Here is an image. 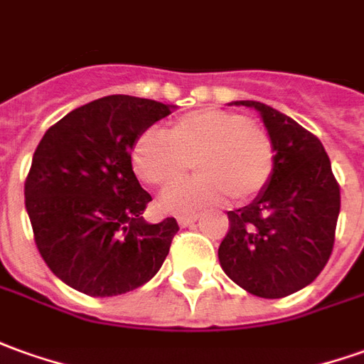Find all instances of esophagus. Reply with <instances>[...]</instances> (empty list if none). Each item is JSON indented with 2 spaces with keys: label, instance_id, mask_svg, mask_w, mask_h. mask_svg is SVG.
Returning <instances> with one entry per match:
<instances>
[{
  "label": "esophagus",
  "instance_id": "34e87169",
  "mask_svg": "<svg viewBox=\"0 0 364 364\" xmlns=\"http://www.w3.org/2000/svg\"><path fill=\"white\" fill-rule=\"evenodd\" d=\"M198 218H200V214H198V212H192V214H180L176 220L180 225H190L192 222H196Z\"/></svg>",
  "mask_w": 364,
  "mask_h": 364
}]
</instances>
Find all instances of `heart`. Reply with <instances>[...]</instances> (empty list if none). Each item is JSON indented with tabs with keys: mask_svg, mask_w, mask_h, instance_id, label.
Instances as JSON below:
<instances>
[{
	"mask_svg": "<svg viewBox=\"0 0 364 364\" xmlns=\"http://www.w3.org/2000/svg\"><path fill=\"white\" fill-rule=\"evenodd\" d=\"M168 139L144 130L132 144L130 160L136 176L168 190L180 184L194 164L192 182L166 192L160 206L170 212L224 204H242L269 184L277 150L269 130L232 110L202 109L170 122Z\"/></svg>",
	"mask_w": 364,
	"mask_h": 364,
	"instance_id": "heart-1",
	"label": "heart"
}]
</instances>
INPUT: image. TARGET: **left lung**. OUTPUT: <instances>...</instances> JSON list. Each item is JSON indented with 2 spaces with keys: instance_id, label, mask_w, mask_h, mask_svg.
Returning a JSON list of instances; mask_svg holds the SVG:
<instances>
[{
  "instance_id": "left-lung-1",
  "label": "left lung",
  "mask_w": 364,
  "mask_h": 364,
  "mask_svg": "<svg viewBox=\"0 0 364 364\" xmlns=\"http://www.w3.org/2000/svg\"><path fill=\"white\" fill-rule=\"evenodd\" d=\"M259 110L277 162L269 184L250 206L228 212L230 228L218 257L225 275L245 291L279 299L323 272L335 244L341 188L321 140L279 110Z\"/></svg>"
}]
</instances>
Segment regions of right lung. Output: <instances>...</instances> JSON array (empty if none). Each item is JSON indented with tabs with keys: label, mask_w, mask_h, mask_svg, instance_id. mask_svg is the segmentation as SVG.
I'll list each match as a JSON object with an SVG mask.
<instances>
[{
	"label": "right lung",
	"mask_w": 364,
	"mask_h": 364,
	"mask_svg": "<svg viewBox=\"0 0 364 364\" xmlns=\"http://www.w3.org/2000/svg\"><path fill=\"white\" fill-rule=\"evenodd\" d=\"M170 114L164 102L110 95L71 110L35 149L25 208L39 254L61 282L112 297L150 282L178 222L146 224L152 196L132 172V144Z\"/></svg>",
	"instance_id": "right-lung-1"
}]
</instances>
